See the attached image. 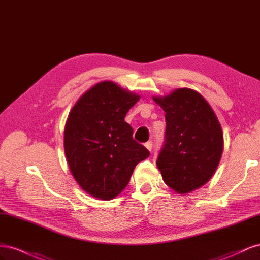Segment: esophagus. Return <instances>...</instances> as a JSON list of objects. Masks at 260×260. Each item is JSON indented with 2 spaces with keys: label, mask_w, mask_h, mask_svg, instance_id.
Masks as SVG:
<instances>
[{
  "label": "esophagus",
  "mask_w": 260,
  "mask_h": 260,
  "mask_svg": "<svg viewBox=\"0 0 260 260\" xmlns=\"http://www.w3.org/2000/svg\"><path fill=\"white\" fill-rule=\"evenodd\" d=\"M144 146L148 149L149 152H151V151H152V147H153V143L151 142V141H148V142H146V143L144 144Z\"/></svg>",
  "instance_id": "obj_1"
}]
</instances>
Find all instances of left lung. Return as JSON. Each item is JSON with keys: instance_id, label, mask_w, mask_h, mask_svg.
Wrapping results in <instances>:
<instances>
[{"instance_id": "8db88e82", "label": "left lung", "mask_w": 260, "mask_h": 260, "mask_svg": "<svg viewBox=\"0 0 260 260\" xmlns=\"http://www.w3.org/2000/svg\"><path fill=\"white\" fill-rule=\"evenodd\" d=\"M153 100L166 113V141L157 167L176 193H191L208 182L221 159V125L208 102L195 90L176 89Z\"/></svg>"}]
</instances>
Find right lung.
<instances>
[{
	"label": "right lung",
	"mask_w": 260,
	"mask_h": 260,
	"mask_svg": "<svg viewBox=\"0 0 260 260\" xmlns=\"http://www.w3.org/2000/svg\"><path fill=\"white\" fill-rule=\"evenodd\" d=\"M140 98L105 80L84 92L70 109L64 129L66 160L76 182L98 200L119 195L137 165L149 156L124 121Z\"/></svg>",
	"instance_id": "right-lung-1"
}]
</instances>
